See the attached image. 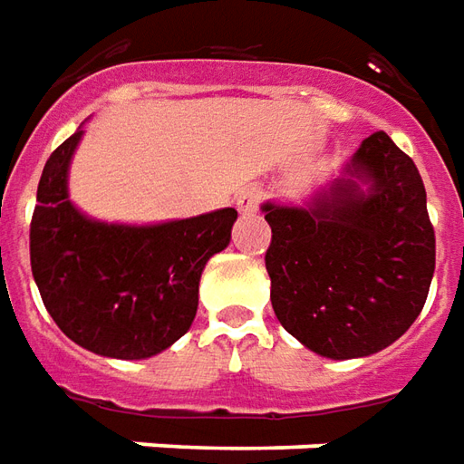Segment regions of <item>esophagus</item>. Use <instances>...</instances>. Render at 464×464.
Returning <instances> with one entry per match:
<instances>
[{
  "mask_svg": "<svg viewBox=\"0 0 464 464\" xmlns=\"http://www.w3.org/2000/svg\"><path fill=\"white\" fill-rule=\"evenodd\" d=\"M257 207H260V191L255 189V187H247V189H242L237 194V209L242 214H252L257 212Z\"/></svg>",
  "mask_w": 464,
  "mask_h": 464,
  "instance_id": "esophagus-1",
  "label": "esophagus"
}]
</instances>
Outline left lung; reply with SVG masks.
Masks as SVG:
<instances>
[{
	"instance_id": "1",
	"label": "left lung",
	"mask_w": 464,
	"mask_h": 464,
	"mask_svg": "<svg viewBox=\"0 0 464 464\" xmlns=\"http://www.w3.org/2000/svg\"><path fill=\"white\" fill-rule=\"evenodd\" d=\"M351 171L369 174L373 189L338 181L313 209L263 207L275 315L328 359L369 356L407 334L434 275V227L414 161L376 130Z\"/></svg>"
}]
</instances>
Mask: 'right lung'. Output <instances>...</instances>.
<instances>
[{
	"label": "right lung",
	"instance_id": "add662e5",
	"mask_svg": "<svg viewBox=\"0 0 464 464\" xmlns=\"http://www.w3.org/2000/svg\"><path fill=\"white\" fill-rule=\"evenodd\" d=\"M82 130L50 153L30 222L34 283L57 328L111 359H149L189 331L199 277L229 245L235 209L181 222H92L67 199V166Z\"/></svg>",
	"mask_w": 464,
	"mask_h": 464
}]
</instances>
